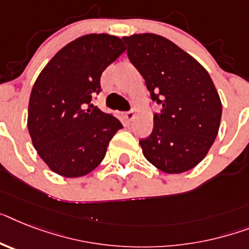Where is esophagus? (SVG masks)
<instances>
[{"label": "esophagus", "instance_id": "34e87169", "mask_svg": "<svg viewBox=\"0 0 249 249\" xmlns=\"http://www.w3.org/2000/svg\"><path fill=\"white\" fill-rule=\"evenodd\" d=\"M124 117H126V120L127 121H133L135 120V117H136V112L135 110H129V112H126L124 113Z\"/></svg>", "mask_w": 249, "mask_h": 249}]
</instances>
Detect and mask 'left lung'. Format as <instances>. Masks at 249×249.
I'll use <instances>...</instances> for the list:
<instances>
[{
    "label": "left lung",
    "instance_id": "left-lung-1",
    "mask_svg": "<svg viewBox=\"0 0 249 249\" xmlns=\"http://www.w3.org/2000/svg\"><path fill=\"white\" fill-rule=\"evenodd\" d=\"M127 54L145 80L151 99L163 106L153 132L140 141L143 157L164 173L192 169L206 157L220 126V96L202 65L161 36H123Z\"/></svg>",
    "mask_w": 249,
    "mask_h": 249
}]
</instances>
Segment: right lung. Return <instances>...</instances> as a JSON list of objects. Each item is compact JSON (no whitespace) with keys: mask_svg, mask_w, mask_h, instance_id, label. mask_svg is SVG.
I'll list each match as a JSON object with an SVG mask.
<instances>
[{"mask_svg":"<svg viewBox=\"0 0 249 249\" xmlns=\"http://www.w3.org/2000/svg\"><path fill=\"white\" fill-rule=\"evenodd\" d=\"M126 47L109 34H88L55 53L33 85L28 129L38 155L54 173L86 176L102 163L122 123L91 104L100 76Z\"/></svg>","mask_w":249,"mask_h":249,"instance_id":"add662e5","label":"right lung"}]
</instances>
